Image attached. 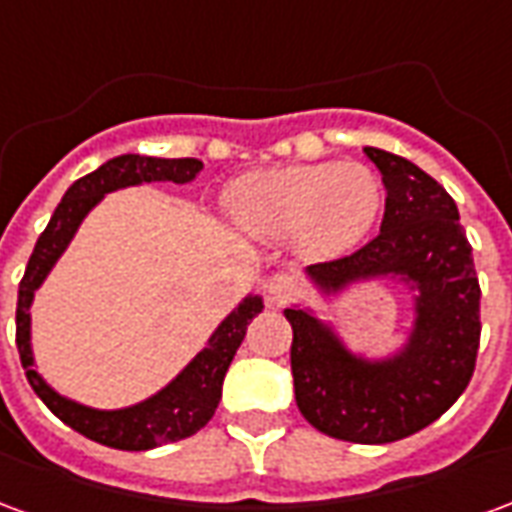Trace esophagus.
<instances>
[{"label":"esophagus","mask_w":512,"mask_h":512,"mask_svg":"<svg viewBox=\"0 0 512 512\" xmlns=\"http://www.w3.org/2000/svg\"><path fill=\"white\" fill-rule=\"evenodd\" d=\"M296 293V282L288 274H274V277L266 279L263 285V296H266L268 307H282L285 301Z\"/></svg>","instance_id":"34e87169"}]
</instances>
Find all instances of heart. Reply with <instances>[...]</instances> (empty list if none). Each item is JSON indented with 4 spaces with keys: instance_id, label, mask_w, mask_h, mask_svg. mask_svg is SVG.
Masks as SVG:
<instances>
[{
    "instance_id": "1",
    "label": "heart",
    "mask_w": 512,
    "mask_h": 512,
    "mask_svg": "<svg viewBox=\"0 0 512 512\" xmlns=\"http://www.w3.org/2000/svg\"><path fill=\"white\" fill-rule=\"evenodd\" d=\"M384 202L381 180L362 164H296L233 180L224 205L244 233L288 241L304 255L334 257L365 238Z\"/></svg>"
}]
</instances>
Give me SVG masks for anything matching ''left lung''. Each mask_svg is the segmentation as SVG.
<instances>
[{"mask_svg":"<svg viewBox=\"0 0 512 512\" xmlns=\"http://www.w3.org/2000/svg\"><path fill=\"white\" fill-rule=\"evenodd\" d=\"M386 189L381 233L359 252L307 268L323 301L356 285L408 290L411 323L397 348L365 354L337 323L290 304V370L296 406L326 436L354 444L406 439L447 411L474 373L480 345V285L472 246L450 194L408 158L365 147ZM329 312V310H326Z\"/></svg>","mask_w":512,"mask_h":512,"instance_id":"1","label":"left lung"}]
</instances>
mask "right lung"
I'll return each instance as SVG.
<instances>
[{
    "label": "right lung",
    "mask_w": 512,
    "mask_h": 512,
    "mask_svg": "<svg viewBox=\"0 0 512 512\" xmlns=\"http://www.w3.org/2000/svg\"><path fill=\"white\" fill-rule=\"evenodd\" d=\"M202 172V161L197 158H156L126 153L84 175L65 191V197L51 213L46 230L35 244L29 257L24 279L18 285L16 307V345L21 354V365L27 370V381L35 395L57 414V417L79 430L87 439L115 447V450H153L169 441L189 439L191 433L208 425L213 411L222 397V384L227 367L233 362L238 345L244 343L249 321L263 312L260 293H246L227 318H224L200 354L180 370L169 384L153 392L134 406L123 408H93L79 400L60 395L46 378L38 373L35 351H32V315L29 307L35 293L46 282L51 268L71 246L73 235L82 227L87 213L93 211L106 194L142 183H191Z\"/></svg>",
    "instance_id": "1"
}]
</instances>
